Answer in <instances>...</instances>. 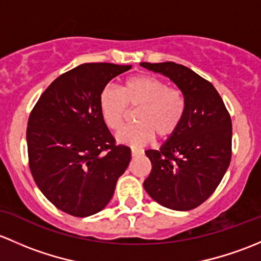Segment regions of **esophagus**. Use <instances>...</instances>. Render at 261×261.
Returning <instances> with one entry per match:
<instances>
[{
    "instance_id": "1",
    "label": "esophagus",
    "mask_w": 261,
    "mask_h": 261,
    "mask_svg": "<svg viewBox=\"0 0 261 261\" xmlns=\"http://www.w3.org/2000/svg\"><path fill=\"white\" fill-rule=\"evenodd\" d=\"M130 153H132V157H138V155L141 154V150L136 149V148H132Z\"/></svg>"
}]
</instances>
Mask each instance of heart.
<instances>
[{
  "mask_svg": "<svg viewBox=\"0 0 261 261\" xmlns=\"http://www.w3.org/2000/svg\"><path fill=\"white\" fill-rule=\"evenodd\" d=\"M129 108L137 109L136 124L127 125L115 134L119 143L142 147L154 136L167 139L176 133L186 113V98L177 88L153 75L128 77L122 88L108 85L99 95V109L107 127L118 129L124 123Z\"/></svg>",
  "mask_w": 261,
  "mask_h": 261,
  "instance_id": "1",
  "label": "heart"
}]
</instances>
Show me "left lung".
I'll use <instances>...</instances> for the list:
<instances>
[{
	"instance_id": "1",
	"label": "left lung",
	"mask_w": 261,
	"mask_h": 261,
	"mask_svg": "<svg viewBox=\"0 0 261 261\" xmlns=\"http://www.w3.org/2000/svg\"><path fill=\"white\" fill-rule=\"evenodd\" d=\"M141 66L170 77L186 98L176 133L158 150H146L152 171L144 190L165 207L192 210L214 193L230 165V114L214 85L186 66L172 61Z\"/></svg>"
}]
</instances>
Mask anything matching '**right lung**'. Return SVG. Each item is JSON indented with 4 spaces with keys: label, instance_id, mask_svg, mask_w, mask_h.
Wrapping results in <instances>:
<instances>
[{
    "label": "right lung",
    "instance_id": "obj_1",
    "mask_svg": "<svg viewBox=\"0 0 261 261\" xmlns=\"http://www.w3.org/2000/svg\"><path fill=\"white\" fill-rule=\"evenodd\" d=\"M130 65L83 64L54 80L32 109L26 130L30 171L59 210L87 217L101 211L127 170L130 149L117 146L99 95Z\"/></svg>",
    "mask_w": 261,
    "mask_h": 261
}]
</instances>
